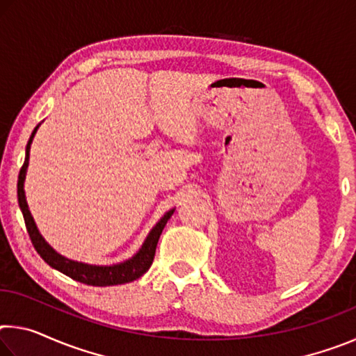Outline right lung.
Masks as SVG:
<instances>
[{"label":"right lung","mask_w":356,"mask_h":356,"mask_svg":"<svg viewBox=\"0 0 356 356\" xmlns=\"http://www.w3.org/2000/svg\"><path fill=\"white\" fill-rule=\"evenodd\" d=\"M35 130H38V127L34 129L31 138H29V141L26 144L25 163L22 166L20 174H19V184H17L19 206L22 209L23 218H25V225H26V231L29 234V238H31L35 251L39 252L40 257L44 259L50 267L56 268L61 273L70 276L72 280L80 281L83 284H88V286H116V284H125V282H130L140 278V276H143L150 268V265H152L156 243H159L161 231H163V227L166 226L168 220L171 218L174 210H170L163 218L156 222V226L150 231L146 242H144V245L141 246V250L138 251L134 257L122 264L110 265V267H102V265H88V264L75 262V261H70V259L63 257L61 254H58V252L53 250L44 238H42L38 227H35V222L33 220L31 212H29L28 204L25 200V190H23L26 168L29 161V147H31Z\"/></svg>","instance_id":"1"}]
</instances>
